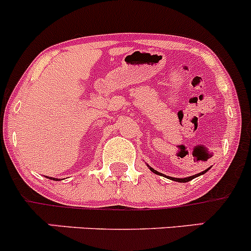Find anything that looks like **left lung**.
<instances>
[{"instance_id":"obj_1","label":"left lung","mask_w":251,"mask_h":251,"mask_svg":"<svg viewBox=\"0 0 251 251\" xmlns=\"http://www.w3.org/2000/svg\"><path fill=\"white\" fill-rule=\"evenodd\" d=\"M148 168H149L150 170H151L152 173H154V174H157V175H163V174H160V173H157L156 170H154V169H152L151 166H149V165H148ZM209 169H211V168H208V169H207V170L202 171V173H200V174H196V175H193V176H188V177H185V178L170 177V176H169V178H170V180H173V181H177V182H187V181H191V180H193V178H195V177H197V176H200V175H203V174H206L207 171L209 170Z\"/></svg>"}]
</instances>
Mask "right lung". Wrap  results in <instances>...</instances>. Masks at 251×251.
<instances>
[{
    "label": "right lung",
    "instance_id": "add662e5",
    "mask_svg": "<svg viewBox=\"0 0 251 251\" xmlns=\"http://www.w3.org/2000/svg\"><path fill=\"white\" fill-rule=\"evenodd\" d=\"M49 178H50V180H55V181H59L58 178H54V177H49Z\"/></svg>",
    "mask_w": 251,
    "mask_h": 251
}]
</instances>
